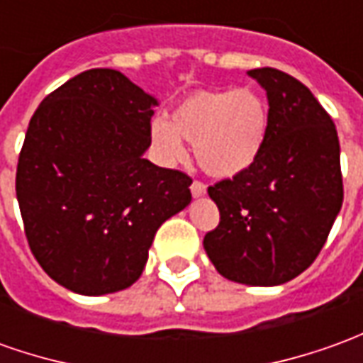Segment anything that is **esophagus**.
I'll return each mask as SVG.
<instances>
[{"label": "esophagus", "mask_w": 363, "mask_h": 363, "mask_svg": "<svg viewBox=\"0 0 363 363\" xmlns=\"http://www.w3.org/2000/svg\"><path fill=\"white\" fill-rule=\"evenodd\" d=\"M191 192L194 199H201V196H204V194H206V186H204L202 182L194 181L191 184Z\"/></svg>", "instance_id": "obj_1"}]
</instances>
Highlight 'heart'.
Wrapping results in <instances>:
<instances>
[{
    "mask_svg": "<svg viewBox=\"0 0 363 363\" xmlns=\"http://www.w3.org/2000/svg\"><path fill=\"white\" fill-rule=\"evenodd\" d=\"M268 135L264 99L250 89L196 91L181 99L169 121L150 123V139L162 161L177 164L186 157L182 140L194 143L201 169L230 179L258 161Z\"/></svg>",
    "mask_w": 363,
    "mask_h": 363,
    "instance_id": "1",
    "label": "heart"
}]
</instances>
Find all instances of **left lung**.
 Masks as SVG:
<instances>
[{
	"mask_svg": "<svg viewBox=\"0 0 363 363\" xmlns=\"http://www.w3.org/2000/svg\"><path fill=\"white\" fill-rule=\"evenodd\" d=\"M248 75L268 99L264 149L248 171L208 186L220 224L202 244L224 278L280 286L316 260L342 208L340 140L298 79L272 67Z\"/></svg>",
	"mask_w": 363,
	"mask_h": 363,
	"instance_id": "8db88e82",
	"label": "left lung"
}]
</instances>
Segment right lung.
I'll return each mask as SVG.
<instances>
[{
	"label": "right lung",
	"mask_w": 363,
	"mask_h": 363,
	"mask_svg": "<svg viewBox=\"0 0 363 363\" xmlns=\"http://www.w3.org/2000/svg\"><path fill=\"white\" fill-rule=\"evenodd\" d=\"M155 97L115 69H89L29 121L16 192L26 236L49 278L75 294H113L143 274L164 220L192 181L145 159Z\"/></svg>",
	"instance_id": "1"
}]
</instances>
